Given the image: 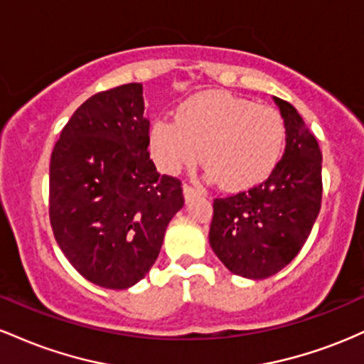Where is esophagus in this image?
<instances>
[{"label": "esophagus", "mask_w": 364, "mask_h": 364, "mask_svg": "<svg viewBox=\"0 0 364 364\" xmlns=\"http://www.w3.org/2000/svg\"><path fill=\"white\" fill-rule=\"evenodd\" d=\"M183 193H185V198L186 200H190L191 196L203 195V190H202V188H198V186L188 185V183H185V185H183Z\"/></svg>", "instance_id": "1"}]
</instances>
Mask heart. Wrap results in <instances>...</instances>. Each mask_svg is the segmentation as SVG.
<instances>
[{
    "label": "heart",
    "mask_w": 364,
    "mask_h": 364,
    "mask_svg": "<svg viewBox=\"0 0 364 364\" xmlns=\"http://www.w3.org/2000/svg\"><path fill=\"white\" fill-rule=\"evenodd\" d=\"M286 147V123L270 106L225 92H202L186 99L174 121L159 119L150 149L166 173H178L202 159L210 176L228 190H248L265 181Z\"/></svg>",
    "instance_id": "b5f03b06"
}]
</instances>
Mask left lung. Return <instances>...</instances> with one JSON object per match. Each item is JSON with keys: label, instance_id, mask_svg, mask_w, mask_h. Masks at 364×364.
I'll return each mask as SVG.
<instances>
[{"label": "left lung", "instance_id": "8db88e82", "mask_svg": "<svg viewBox=\"0 0 364 364\" xmlns=\"http://www.w3.org/2000/svg\"><path fill=\"white\" fill-rule=\"evenodd\" d=\"M286 123V150L260 185L214 198L208 241L232 274L267 279L289 263L310 236L321 205V152L287 101L274 97Z\"/></svg>", "mask_w": 364, "mask_h": 364}]
</instances>
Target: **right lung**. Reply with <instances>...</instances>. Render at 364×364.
I'll return each mask as SVG.
<instances>
[{
  "mask_svg": "<svg viewBox=\"0 0 364 364\" xmlns=\"http://www.w3.org/2000/svg\"><path fill=\"white\" fill-rule=\"evenodd\" d=\"M144 109L141 83L99 92L73 112L51 154L54 237L87 281L107 289L145 277L185 205L181 181L150 159Z\"/></svg>",
  "mask_w": 364,
  "mask_h": 364,
  "instance_id": "add662e5",
  "label": "right lung"
}]
</instances>
